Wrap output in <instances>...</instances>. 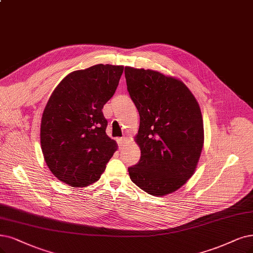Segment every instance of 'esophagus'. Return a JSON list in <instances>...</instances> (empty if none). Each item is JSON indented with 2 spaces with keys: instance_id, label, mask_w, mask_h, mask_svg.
<instances>
[{
  "instance_id": "34e87169",
  "label": "esophagus",
  "mask_w": 253,
  "mask_h": 253,
  "mask_svg": "<svg viewBox=\"0 0 253 253\" xmlns=\"http://www.w3.org/2000/svg\"><path fill=\"white\" fill-rule=\"evenodd\" d=\"M126 142H127V138H126V137H121V138H119V139H118V145H119V148H120V149L123 148V147L125 146Z\"/></svg>"
}]
</instances>
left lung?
I'll return each instance as SVG.
<instances>
[{"label":"left lung","instance_id":"obj_1","mask_svg":"<svg viewBox=\"0 0 253 253\" xmlns=\"http://www.w3.org/2000/svg\"><path fill=\"white\" fill-rule=\"evenodd\" d=\"M125 78L139 114L141 158L128 168L130 179L153 196L173 193L191 178L202 151L198 102L183 82L160 72L126 67Z\"/></svg>","mask_w":253,"mask_h":253}]
</instances>
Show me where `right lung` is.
<instances>
[{"instance_id":"right-lung-1","label":"right lung","mask_w":253,"mask_h":253,"mask_svg":"<svg viewBox=\"0 0 253 253\" xmlns=\"http://www.w3.org/2000/svg\"><path fill=\"white\" fill-rule=\"evenodd\" d=\"M124 67L96 64L58 84L43 110L41 145L46 166L60 181L82 188L97 181L117 150L102 109L114 96Z\"/></svg>"}]
</instances>
